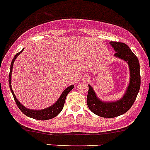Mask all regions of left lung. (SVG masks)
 Wrapping results in <instances>:
<instances>
[{
    "instance_id": "8db88e82",
    "label": "left lung",
    "mask_w": 150,
    "mask_h": 150,
    "mask_svg": "<svg viewBox=\"0 0 150 150\" xmlns=\"http://www.w3.org/2000/svg\"><path fill=\"white\" fill-rule=\"evenodd\" d=\"M109 44L116 53L114 56L126 62L129 68V82L121 98L116 101H103L97 97L91 85H88L87 104L89 109L102 117L113 118L126 113L134 103L141 86L140 64L137 56L126 44L110 42Z\"/></svg>"
}]
</instances>
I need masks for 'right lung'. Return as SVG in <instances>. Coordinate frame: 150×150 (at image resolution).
<instances>
[{"mask_svg":"<svg viewBox=\"0 0 150 150\" xmlns=\"http://www.w3.org/2000/svg\"><path fill=\"white\" fill-rule=\"evenodd\" d=\"M24 50V48L22 49L21 51H20L19 53H18L16 56H14L13 59L12 60V62H11L10 65V72L9 74V88H10L11 92H12L13 97H14V100L16 101V104H17L18 107L19 108V109L21 111V112L24 114L26 116L29 117L33 118V119H36V120H49V119H52V118L56 117L60 112H62V110L63 106H64V102H65V99L68 94L74 88V85H71V86H68L67 88L64 89L63 91V92L62 93V94L60 95V97H59V99L57 100L55 103H53V105H50V106L47 107L46 108H43V109L41 110H34V109H30V108H27L24 105H22L19 100L16 98V95L14 94V91H12V86H11V78H12V68H13V64L15 62V60L16 59V58L18 57L19 54H21V53H22V51Z\"/></svg>","mask_w":150,"mask_h":150,"instance_id":"1","label":"right lung"}]
</instances>
